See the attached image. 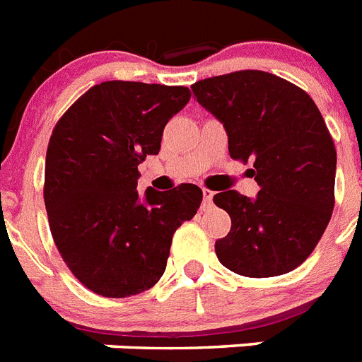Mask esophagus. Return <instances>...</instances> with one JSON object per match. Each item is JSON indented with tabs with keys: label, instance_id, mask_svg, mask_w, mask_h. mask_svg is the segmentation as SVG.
<instances>
[{
	"label": "esophagus",
	"instance_id": "obj_1",
	"mask_svg": "<svg viewBox=\"0 0 362 362\" xmlns=\"http://www.w3.org/2000/svg\"><path fill=\"white\" fill-rule=\"evenodd\" d=\"M202 197H204V206H209L211 200H214V191L208 189V187H202Z\"/></svg>",
	"mask_w": 362,
	"mask_h": 362
}]
</instances>
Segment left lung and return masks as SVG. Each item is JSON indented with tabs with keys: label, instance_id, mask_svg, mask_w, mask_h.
<instances>
[{
	"label": "left lung",
	"instance_id": "1",
	"mask_svg": "<svg viewBox=\"0 0 362 362\" xmlns=\"http://www.w3.org/2000/svg\"><path fill=\"white\" fill-rule=\"evenodd\" d=\"M197 101L224 124L233 160L254 162L256 199L235 189L214 197L232 228L215 241L235 274H287L311 256L335 206L337 151L324 117L302 88L257 69L193 84Z\"/></svg>",
	"mask_w": 362,
	"mask_h": 362
}]
</instances>
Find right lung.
<instances>
[{
	"mask_svg": "<svg viewBox=\"0 0 362 362\" xmlns=\"http://www.w3.org/2000/svg\"><path fill=\"white\" fill-rule=\"evenodd\" d=\"M186 86L106 81L69 106L45 154L44 202L64 263L90 291L127 298L162 278L173 233L195 217L202 189L138 195V165L158 154Z\"/></svg>",
	"mask_w": 362,
	"mask_h": 362,
	"instance_id": "obj_1",
	"label": "right lung"
}]
</instances>
